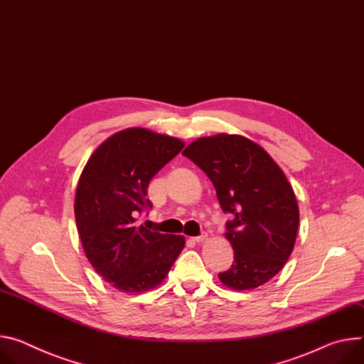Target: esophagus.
<instances>
[{
    "label": "esophagus",
    "mask_w": 364,
    "mask_h": 364,
    "mask_svg": "<svg viewBox=\"0 0 364 364\" xmlns=\"http://www.w3.org/2000/svg\"><path fill=\"white\" fill-rule=\"evenodd\" d=\"M208 238V234L207 232H203L200 235H198V237H193L192 240L195 241V243H203V241H205Z\"/></svg>",
    "instance_id": "obj_1"
}]
</instances>
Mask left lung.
<instances>
[{
  "instance_id": "left-lung-1",
  "label": "left lung",
  "mask_w": 364,
  "mask_h": 364,
  "mask_svg": "<svg viewBox=\"0 0 364 364\" xmlns=\"http://www.w3.org/2000/svg\"><path fill=\"white\" fill-rule=\"evenodd\" d=\"M214 183L227 223L225 237L234 263L218 274L235 291L262 287L284 269L298 234L295 192L270 154L238 134H217L192 141L183 151Z\"/></svg>"
}]
</instances>
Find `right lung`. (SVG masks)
<instances>
[{"label": "right lung", "mask_w": 364, "mask_h": 364, "mask_svg": "<svg viewBox=\"0 0 364 364\" xmlns=\"http://www.w3.org/2000/svg\"><path fill=\"white\" fill-rule=\"evenodd\" d=\"M185 143L146 129H126L91 154L75 195V220L95 272L121 292L159 287L183 250V235L160 234L136 223L150 208L147 186Z\"/></svg>", "instance_id": "add662e5"}]
</instances>
